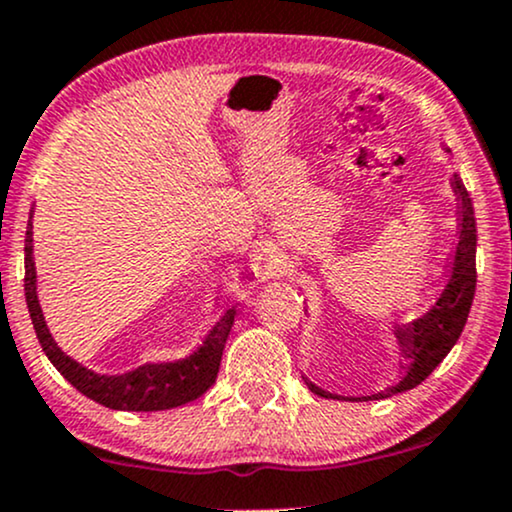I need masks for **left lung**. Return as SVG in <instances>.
<instances>
[{"instance_id": "1", "label": "left lung", "mask_w": 512, "mask_h": 512, "mask_svg": "<svg viewBox=\"0 0 512 512\" xmlns=\"http://www.w3.org/2000/svg\"><path fill=\"white\" fill-rule=\"evenodd\" d=\"M452 190H455L457 202H460V240L455 245V255L450 264V279L445 289L436 298V303L426 310L424 315L414 317L411 322L395 327V334L402 344L404 358V375L397 385L387 387L385 392L370 397H342L332 395V392L322 390L313 383L305 380V385L315 392V395L325 399H358V402H368V399H385L399 392H407L411 387L421 385L428 375L436 370V366L450 354L452 346L457 344L464 330V322L469 317L472 308L474 291H477V219H474L472 197H469L467 187L460 180V175H452Z\"/></svg>"}]
</instances>
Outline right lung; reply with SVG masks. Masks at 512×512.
<instances>
[{
	"instance_id": "1",
	"label": "right lung",
	"mask_w": 512,
	"mask_h": 512,
	"mask_svg": "<svg viewBox=\"0 0 512 512\" xmlns=\"http://www.w3.org/2000/svg\"><path fill=\"white\" fill-rule=\"evenodd\" d=\"M23 252H26V284L23 286H26V303L33 330L52 366L60 370L81 395L117 411H163L182 407V404L202 397L216 383L223 346H226L233 320H236V305L223 310L207 337L202 339V344L190 356L178 358V361L144 363V366L117 375L96 373L64 354L48 330L38 301V276H35L33 260V211L28 216Z\"/></svg>"
}]
</instances>
